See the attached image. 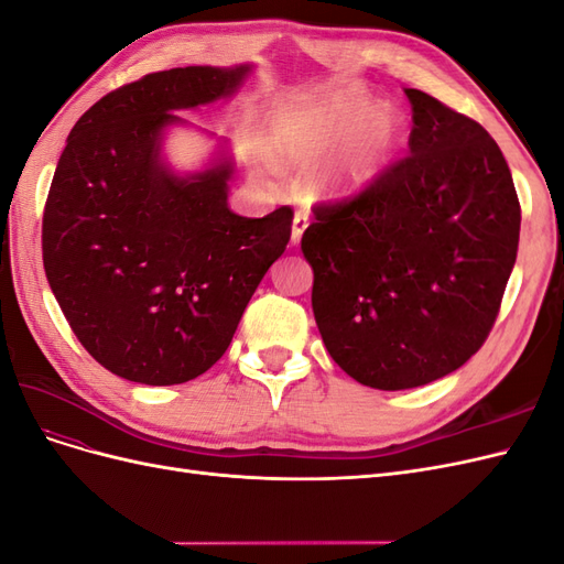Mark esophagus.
Returning a JSON list of instances; mask_svg holds the SVG:
<instances>
[{"label":"esophagus","instance_id":"obj_1","mask_svg":"<svg viewBox=\"0 0 564 564\" xmlns=\"http://www.w3.org/2000/svg\"><path fill=\"white\" fill-rule=\"evenodd\" d=\"M305 228H308V214H305V212H296V214H294V226H292V245H299V242H301V237H303Z\"/></svg>","mask_w":564,"mask_h":564}]
</instances>
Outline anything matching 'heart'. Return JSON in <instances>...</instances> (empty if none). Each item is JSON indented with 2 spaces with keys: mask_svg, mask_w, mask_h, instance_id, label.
<instances>
[{
  "mask_svg": "<svg viewBox=\"0 0 564 564\" xmlns=\"http://www.w3.org/2000/svg\"><path fill=\"white\" fill-rule=\"evenodd\" d=\"M367 109L369 100L360 91L334 94L284 131L278 145V162L292 166L315 164L350 139L336 166L317 181L315 191L329 197H350L365 191L381 174L402 131V119L390 106H377L369 113Z\"/></svg>",
  "mask_w": 564,
  "mask_h": 564,
  "instance_id": "1",
  "label": "heart"
}]
</instances>
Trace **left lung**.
I'll use <instances>...</instances> for the list:
<instances>
[{
  "instance_id": "8db88e82",
  "label": "left lung",
  "mask_w": 564,
  "mask_h": 564,
  "mask_svg": "<svg viewBox=\"0 0 564 564\" xmlns=\"http://www.w3.org/2000/svg\"><path fill=\"white\" fill-rule=\"evenodd\" d=\"M409 155L360 195L317 204L301 249L313 313L357 383L406 390L480 350L520 242V202L497 141L419 89Z\"/></svg>"
}]
</instances>
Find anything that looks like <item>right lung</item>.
I'll list each match as a JSON object with an SVG mask.
<instances>
[{"label": "right lung", "mask_w": 564, "mask_h": 564, "mask_svg": "<svg viewBox=\"0 0 564 564\" xmlns=\"http://www.w3.org/2000/svg\"><path fill=\"white\" fill-rule=\"evenodd\" d=\"M251 65H187L104 96L73 127L44 207L51 292L98 365L127 381L197 379L228 350L249 299L292 237L294 212L228 207L232 162L178 176L166 127L232 96Z\"/></svg>", "instance_id": "obj_1"}]
</instances>
